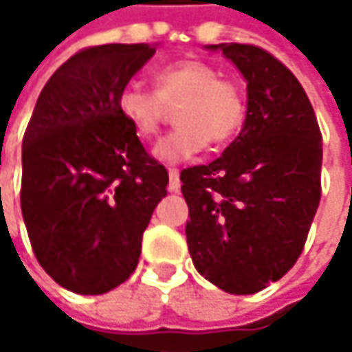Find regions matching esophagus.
Wrapping results in <instances>:
<instances>
[{
    "mask_svg": "<svg viewBox=\"0 0 352 352\" xmlns=\"http://www.w3.org/2000/svg\"><path fill=\"white\" fill-rule=\"evenodd\" d=\"M181 189V181H179V171L177 169H169V191L177 193Z\"/></svg>",
    "mask_w": 352,
    "mask_h": 352,
    "instance_id": "34e87169",
    "label": "esophagus"
}]
</instances>
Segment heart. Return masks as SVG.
Masks as SVG:
<instances>
[{
    "instance_id": "heart-1",
    "label": "heart",
    "mask_w": 352,
    "mask_h": 352,
    "mask_svg": "<svg viewBox=\"0 0 352 352\" xmlns=\"http://www.w3.org/2000/svg\"><path fill=\"white\" fill-rule=\"evenodd\" d=\"M155 91L140 83H126L116 106L140 140H151L165 116L175 107L177 126L165 134L155 157L163 163H181L201 153L208 144H224L243 128L246 96L241 83L220 77L216 65L199 58H183L153 73Z\"/></svg>"
}]
</instances>
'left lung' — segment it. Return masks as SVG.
<instances>
[{
  "label": "left lung",
  "mask_w": 352,
  "mask_h": 352,
  "mask_svg": "<svg viewBox=\"0 0 352 352\" xmlns=\"http://www.w3.org/2000/svg\"><path fill=\"white\" fill-rule=\"evenodd\" d=\"M246 79L241 134L210 165L181 171L185 236L195 269L246 296L281 279L300 258L322 185V134L302 83L254 44H212Z\"/></svg>",
  "instance_id": "obj_1"
}]
</instances>
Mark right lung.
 <instances>
[{"label": "right lung", "mask_w": 352, "mask_h": 352, "mask_svg": "<svg viewBox=\"0 0 352 352\" xmlns=\"http://www.w3.org/2000/svg\"><path fill=\"white\" fill-rule=\"evenodd\" d=\"M155 50H79L46 81L24 132L20 204L28 239L40 267L75 294H106L134 273L142 234L167 195V169L116 106Z\"/></svg>", "instance_id": "add662e5"}]
</instances>
